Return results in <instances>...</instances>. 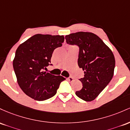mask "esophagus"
I'll return each instance as SVG.
<instances>
[{
	"label": "esophagus",
	"mask_w": 130,
	"mask_h": 130,
	"mask_svg": "<svg viewBox=\"0 0 130 130\" xmlns=\"http://www.w3.org/2000/svg\"><path fill=\"white\" fill-rule=\"evenodd\" d=\"M68 80L69 81L72 82V81H73V80H74V78H73L72 77H68Z\"/></svg>",
	"instance_id": "1"
}]
</instances>
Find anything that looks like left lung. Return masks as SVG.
Here are the masks:
<instances>
[{
  "label": "left lung",
  "mask_w": 130,
  "mask_h": 130,
  "mask_svg": "<svg viewBox=\"0 0 130 130\" xmlns=\"http://www.w3.org/2000/svg\"><path fill=\"white\" fill-rule=\"evenodd\" d=\"M67 43L79 47L78 65L84 71L79 79L82 88L75 92L78 98L91 101L109 84L113 75L116 61L109 48L92 32H78L66 36Z\"/></svg>",
  "instance_id": "8db88e82"
}]
</instances>
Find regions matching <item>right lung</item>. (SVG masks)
Returning <instances> with one entry per match:
<instances>
[{
  "mask_svg": "<svg viewBox=\"0 0 130 130\" xmlns=\"http://www.w3.org/2000/svg\"><path fill=\"white\" fill-rule=\"evenodd\" d=\"M64 41V36L38 34L18 46L13 66L19 86L26 95L44 101L56 94L66 78L43 71L51 62L53 51Z\"/></svg>",
  "mask_w": 130,
  "mask_h": 130,
  "instance_id": "add662e5",
  "label": "right lung"
}]
</instances>
